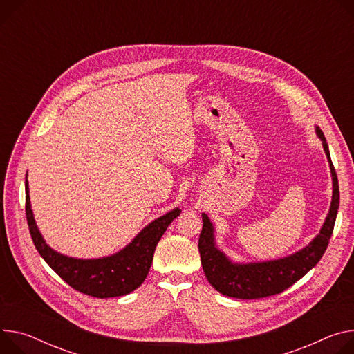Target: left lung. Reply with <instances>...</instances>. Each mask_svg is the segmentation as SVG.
Listing matches in <instances>:
<instances>
[{"instance_id":"obj_1","label":"left lung","mask_w":354,"mask_h":354,"mask_svg":"<svg viewBox=\"0 0 354 354\" xmlns=\"http://www.w3.org/2000/svg\"><path fill=\"white\" fill-rule=\"evenodd\" d=\"M316 134L322 140V145L330 165L333 195L324 227L320 229V233L305 248L279 260L234 264L220 250L216 248L213 224L205 213L202 214L203 229L199 236L202 267L207 281L220 294L240 299H257L281 294L286 288L301 279L322 259L333 233L340 195L337 175L332 164L326 138L319 127H316Z\"/></svg>"}]
</instances>
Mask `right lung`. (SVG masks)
<instances>
[{
	"mask_svg": "<svg viewBox=\"0 0 354 354\" xmlns=\"http://www.w3.org/2000/svg\"><path fill=\"white\" fill-rule=\"evenodd\" d=\"M25 213L29 233L46 264L76 291L95 297L113 298L133 292L148 275L153 251L169 224L180 214L175 209L158 217L130 243L114 255L95 260H79L52 250L38 230L30 209L29 187L25 180Z\"/></svg>",
	"mask_w": 354,
	"mask_h": 354,
	"instance_id": "add662e5",
	"label": "right lung"
}]
</instances>
